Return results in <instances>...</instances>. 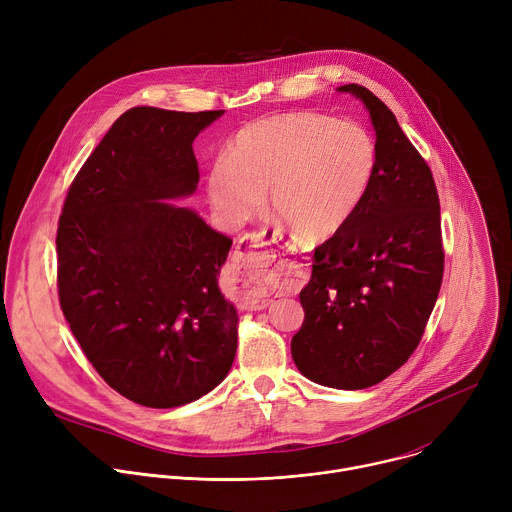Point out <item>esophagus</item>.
<instances>
[{"instance_id": "1", "label": "esophagus", "mask_w": 512, "mask_h": 512, "mask_svg": "<svg viewBox=\"0 0 512 512\" xmlns=\"http://www.w3.org/2000/svg\"><path fill=\"white\" fill-rule=\"evenodd\" d=\"M271 247V241L265 233H253V235H245L239 245H237V251H235V257H233V267L235 271H243L245 277L251 281L249 285V291L245 296V306L247 308H255V310H263L267 308L269 300L265 294H261V283H259V275L261 273H267L269 267L273 265L275 261V253ZM259 248H265L266 251L261 254H255L254 251ZM255 254V258H251L250 255Z\"/></svg>"}]
</instances>
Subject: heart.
I'll use <instances>...</instances> for the list:
<instances>
[{
  "mask_svg": "<svg viewBox=\"0 0 512 512\" xmlns=\"http://www.w3.org/2000/svg\"><path fill=\"white\" fill-rule=\"evenodd\" d=\"M379 166L373 135L350 119L281 113L247 123L229 143L227 160L208 174V198L229 225L269 206L302 241L342 231L367 200Z\"/></svg>",
  "mask_w": 512,
  "mask_h": 512,
  "instance_id": "b5f03b06",
  "label": "heart"
}]
</instances>
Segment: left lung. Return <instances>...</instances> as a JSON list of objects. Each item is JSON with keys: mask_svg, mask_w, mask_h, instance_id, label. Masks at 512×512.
Masks as SVG:
<instances>
[{"mask_svg": "<svg viewBox=\"0 0 512 512\" xmlns=\"http://www.w3.org/2000/svg\"><path fill=\"white\" fill-rule=\"evenodd\" d=\"M338 91L369 109L379 166L352 221L314 251L291 356L310 381L356 391L393 375L417 348L442 287L444 245L431 170L393 111L367 87Z\"/></svg>", "mask_w": 512, "mask_h": 512, "instance_id": "left-lung-1", "label": "left lung"}]
</instances>
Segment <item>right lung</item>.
<instances>
[{
    "instance_id": "1",
    "label": "right lung",
    "mask_w": 512,
    "mask_h": 512,
    "mask_svg": "<svg viewBox=\"0 0 512 512\" xmlns=\"http://www.w3.org/2000/svg\"><path fill=\"white\" fill-rule=\"evenodd\" d=\"M223 113L125 111L58 218L60 310L101 379L143 407L196 401L235 360L239 318L218 289L233 241L164 202L196 190L192 141Z\"/></svg>"
}]
</instances>
